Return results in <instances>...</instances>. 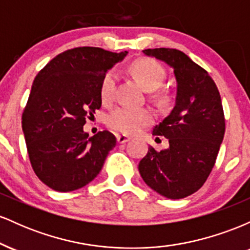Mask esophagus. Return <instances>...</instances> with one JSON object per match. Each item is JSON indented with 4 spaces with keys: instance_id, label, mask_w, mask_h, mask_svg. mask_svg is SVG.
<instances>
[{
    "instance_id": "1",
    "label": "esophagus",
    "mask_w": 250,
    "mask_h": 250,
    "mask_svg": "<svg viewBox=\"0 0 250 250\" xmlns=\"http://www.w3.org/2000/svg\"><path fill=\"white\" fill-rule=\"evenodd\" d=\"M116 139L119 143H125V142L130 141V137L127 136V135H117Z\"/></svg>"
}]
</instances>
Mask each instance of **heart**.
Instances as JSON below:
<instances>
[{"label": "heart", "instance_id": "1", "mask_svg": "<svg viewBox=\"0 0 250 250\" xmlns=\"http://www.w3.org/2000/svg\"><path fill=\"white\" fill-rule=\"evenodd\" d=\"M130 71L146 91L156 90L162 84L166 77V71L160 63L153 60L143 59L134 62ZM116 88V73L114 70L108 71L101 82V100L104 103L113 101ZM157 100L161 103L168 101V96L165 93H160ZM153 121V115L148 109H135L128 107H119L111 111L105 119L107 125L114 130L123 134L137 133L142 127Z\"/></svg>", "mask_w": 250, "mask_h": 250}]
</instances>
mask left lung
Instances as JSON below:
<instances>
[{
	"instance_id": "1",
	"label": "left lung",
	"mask_w": 250,
	"mask_h": 250,
	"mask_svg": "<svg viewBox=\"0 0 250 250\" xmlns=\"http://www.w3.org/2000/svg\"><path fill=\"white\" fill-rule=\"evenodd\" d=\"M143 54L170 65L177 87L173 110L153 129V135L167 137L169 147L160 151L149 147L139 171L156 193L171 200L183 199L208 179L225 136L219 89L207 71L182 51L156 48Z\"/></svg>"
}]
</instances>
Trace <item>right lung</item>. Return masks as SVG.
Listing matches in <instances>:
<instances>
[{
    "label": "right lung",
    "mask_w": 250,
    "mask_h": 250,
    "mask_svg": "<svg viewBox=\"0 0 250 250\" xmlns=\"http://www.w3.org/2000/svg\"><path fill=\"white\" fill-rule=\"evenodd\" d=\"M95 47L59 54L37 74L22 114L27 150L40 180L56 191H73L99 175L116 139L107 130L93 137L85 119L101 108L105 73L127 56Z\"/></svg>",
    "instance_id": "add662e5"
}]
</instances>
